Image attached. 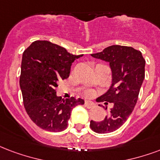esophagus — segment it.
I'll list each match as a JSON object with an SVG mask.
<instances>
[{
    "mask_svg": "<svg viewBox=\"0 0 160 160\" xmlns=\"http://www.w3.org/2000/svg\"><path fill=\"white\" fill-rule=\"evenodd\" d=\"M85 106L87 108H93L94 107H95V104H94L93 102H87V101H85Z\"/></svg>",
    "mask_w": 160,
    "mask_h": 160,
    "instance_id": "esophagus-1",
    "label": "esophagus"
}]
</instances>
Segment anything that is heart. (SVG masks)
<instances>
[{"label": "heart", "instance_id": "b5f03b06", "mask_svg": "<svg viewBox=\"0 0 160 160\" xmlns=\"http://www.w3.org/2000/svg\"><path fill=\"white\" fill-rule=\"evenodd\" d=\"M85 94L87 96H92V95H93V92H92L91 91H86L85 92Z\"/></svg>", "mask_w": 160, "mask_h": 160}]
</instances>
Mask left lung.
<instances>
[{
  "mask_svg": "<svg viewBox=\"0 0 160 160\" xmlns=\"http://www.w3.org/2000/svg\"><path fill=\"white\" fill-rule=\"evenodd\" d=\"M91 55L108 62L112 69V85L100 99L113 103V107L103 120H91L90 124L97 133H108L122 126L133 111L145 77V59L140 51L121 45L109 46Z\"/></svg>",
  "mask_w": 160,
  "mask_h": 160,
  "instance_id": "8db88e82",
  "label": "left lung"
}]
</instances>
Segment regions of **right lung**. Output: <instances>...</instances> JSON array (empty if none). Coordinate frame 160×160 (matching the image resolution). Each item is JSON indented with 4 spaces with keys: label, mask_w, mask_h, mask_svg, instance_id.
<instances>
[{
    "label": "right lung",
    "mask_w": 160,
    "mask_h": 160,
    "mask_svg": "<svg viewBox=\"0 0 160 160\" xmlns=\"http://www.w3.org/2000/svg\"><path fill=\"white\" fill-rule=\"evenodd\" d=\"M82 56L45 40L35 41L24 51L20 87L27 113L37 126L49 132L64 131L72 109L85 103L81 98L61 101L56 96L58 80L69 77L72 63Z\"/></svg>",
    "instance_id": "1"
}]
</instances>
